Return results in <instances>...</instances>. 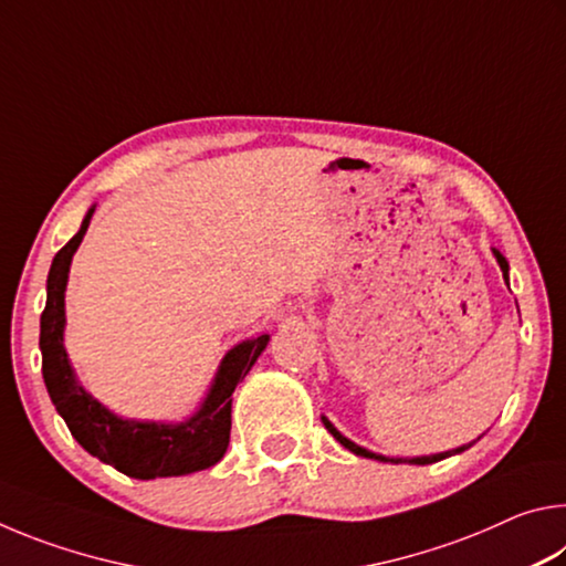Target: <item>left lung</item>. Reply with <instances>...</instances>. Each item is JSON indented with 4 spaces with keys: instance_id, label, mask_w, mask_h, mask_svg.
Instances as JSON below:
<instances>
[{
    "instance_id": "left-lung-1",
    "label": "left lung",
    "mask_w": 566,
    "mask_h": 566,
    "mask_svg": "<svg viewBox=\"0 0 566 566\" xmlns=\"http://www.w3.org/2000/svg\"><path fill=\"white\" fill-rule=\"evenodd\" d=\"M492 254H494V260H496V264H500V270H502V276H504V282H506V286H510V262L504 260V254L500 252V249H492ZM322 424L327 427V432L337 439V442L344 447V449H349L352 454H357V457H364V459H377V462H389V464H434V462H439V459H447V457H454V454H462L464 449H469L472 447L474 442H469V444H462V447H457V449H449V452H439V454H427V457H385V454H377V452H371V449H364V447H359L357 442H352V439H347L344 437L337 427L332 424V421L322 415Z\"/></svg>"
}]
</instances>
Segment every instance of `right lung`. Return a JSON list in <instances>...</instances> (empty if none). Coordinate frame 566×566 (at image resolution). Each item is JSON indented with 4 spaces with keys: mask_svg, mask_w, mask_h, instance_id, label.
Masks as SVG:
<instances>
[{
    "mask_svg": "<svg viewBox=\"0 0 566 566\" xmlns=\"http://www.w3.org/2000/svg\"><path fill=\"white\" fill-rule=\"evenodd\" d=\"M94 207L97 205H92L84 214L80 232L54 254L50 276H46V304L40 319L42 377L46 391L76 442L117 472L134 479L202 472L214 467L227 452L229 429H232V391L266 349L270 334L234 344L219 361L205 399L181 421L127 419L114 415L76 379L64 347V292L70 282L72 256L87 234Z\"/></svg>",
    "mask_w": 566,
    "mask_h": 566,
    "instance_id": "obj_1",
    "label": "right lung"
}]
</instances>
